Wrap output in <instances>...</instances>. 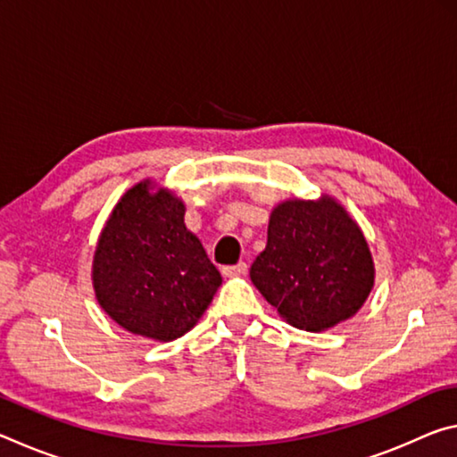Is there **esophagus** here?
Here are the masks:
<instances>
[{
	"label": "esophagus",
	"mask_w": 457,
	"mask_h": 457,
	"mask_svg": "<svg viewBox=\"0 0 457 457\" xmlns=\"http://www.w3.org/2000/svg\"><path fill=\"white\" fill-rule=\"evenodd\" d=\"M221 272L223 276H244L247 272V264L245 262H237L234 266H223Z\"/></svg>",
	"instance_id": "1"
}]
</instances>
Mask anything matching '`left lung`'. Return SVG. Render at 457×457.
I'll use <instances>...</instances> for the list:
<instances>
[{
    "instance_id": "8db88e82",
    "label": "left lung",
    "mask_w": 457,
    "mask_h": 457,
    "mask_svg": "<svg viewBox=\"0 0 457 457\" xmlns=\"http://www.w3.org/2000/svg\"><path fill=\"white\" fill-rule=\"evenodd\" d=\"M250 278L292 327L319 332L359 311L373 288L365 236L337 201H286L270 215Z\"/></svg>"
}]
</instances>
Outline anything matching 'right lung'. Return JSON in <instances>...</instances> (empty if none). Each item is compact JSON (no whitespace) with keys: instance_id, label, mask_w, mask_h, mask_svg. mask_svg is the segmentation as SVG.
Segmentation results:
<instances>
[{"instance_id":"obj_1","label":"right lung","mask_w":457,"mask_h":457,"mask_svg":"<svg viewBox=\"0 0 457 457\" xmlns=\"http://www.w3.org/2000/svg\"><path fill=\"white\" fill-rule=\"evenodd\" d=\"M185 205L149 181L125 193L100 234L92 280L100 306L135 335L173 340L195 327L221 276L185 228Z\"/></svg>"}]
</instances>
